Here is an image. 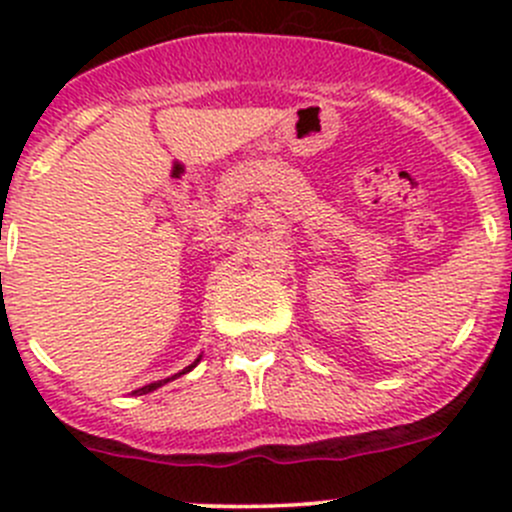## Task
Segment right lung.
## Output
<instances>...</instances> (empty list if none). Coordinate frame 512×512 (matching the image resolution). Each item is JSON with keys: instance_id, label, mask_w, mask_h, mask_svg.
<instances>
[{"instance_id": "add662e5", "label": "right lung", "mask_w": 512, "mask_h": 512, "mask_svg": "<svg viewBox=\"0 0 512 512\" xmlns=\"http://www.w3.org/2000/svg\"><path fill=\"white\" fill-rule=\"evenodd\" d=\"M198 361H200V359H198ZM198 361H193V364H190V366H185V369H183V371H180V374H188V371H190V369H193V366H195V364H198ZM180 374H175V376H180ZM175 376H168V379H163V381H153V384H146V386H143V389H138V391H136V394H148V391H153V389H158V386L168 384V381H170V379H175Z\"/></svg>"}]
</instances>
